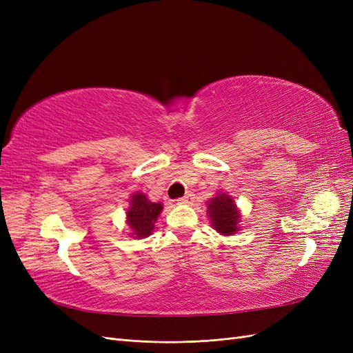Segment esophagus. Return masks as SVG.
Here are the masks:
<instances>
[{"label":"esophagus","mask_w":353,"mask_h":353,"mask_svg":"<svg viewBox=\"0 0 353 353\" xmlns=\"http://www.w3.org/2000/svg\"><path fill=\"white\" fill-rule=\"evenodd\" d=\"M193 194L191 193H188V194H185L184 197H181V199H178V205H190L191 201H193Z\"/></svg>","instance_id":"1"}]
</instances>
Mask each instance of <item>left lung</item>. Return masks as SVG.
<instances>
[{
    "label": "left lung",
    "instance_id": "8db88e82",
    "mask_svg": "<svg viewBox=\"0 0 353 353\" xmlns=\"http://www.w3.org/2000/svg\"><path fill=\"white\" fill-rule=\"evenodd\" d=\"M218 193V191H216ZM208 216L212 228L222 236H234L240 231L241 212L237 208V203L227 191H219L206 201Z\"/></svg>",
    "mask_w": 353,
    "mask_h": 353
}]
</instances>
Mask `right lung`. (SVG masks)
<instances>
[{
    "label": "right lung",
    "mask_w": 353,
    "mask_h": 353,
    "mask_svg": "<svg viewBox=\"0 0 353 353\" xmlns=\"http://www.w3.org/2000/svg\"><path fill=\"white\" fill-rule=\"evenodd\" d=\"M163 210V203L150 201L147 194L135 191L130 199V208L126 210V225L131 230L134 239H145L154 230V223Z\"/></svg>",
    "instance_id": "add662e5"
}]
</instances>
